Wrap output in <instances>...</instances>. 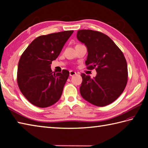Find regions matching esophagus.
<instances>
[{"label": "esophagus", "mask_w": 148, "mask_h": 148, "mask_svg": "<svg viewBox=\"0 0 148 148\" xmlns=\"http://www.w3.org/2000/svg\"><path fill=\"white\" fill-rule=\"evenodd\" d=\"M69 75H70V76H75V75H76V72L73 71H69Z\"/></svg>", "instance_id": "esophagus-1"}]
</instances>
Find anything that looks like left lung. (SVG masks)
I'll return each mask as SVG.
<instances>
[{
	"label": "left lung",
	"mask_w": 148,
	"mask_h": 148,
	"mask_svg": "<svg viewBox=\"0 0 148 148\" xmlns=\"http://www.w3.org/2000/svg\"><path fill=\"white\" fill-rule=\"evenodd\" d=\"M77 38L87 48V69H95L97 71L93 79L81 74V95L93 105H109L118 98L127 85L126 59L111 39L102 32L80 30L77 31Z\"/></svg>",
	"instance_id": "1"
}]
</instances>
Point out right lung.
<instances>
[{"mask_svg": "<svg viewBox=\"0 0 148 148\" xmlns=\"http://www.w3.org/2000/svg\"><path fill=\"white\" fill-rule=\"evenodd\" d=\"M73 32L67 30L40 36L21 55L17 82L22 94L33 105L47 108L60 98L69 72L63 70L55 73L50 64L58 57Z\"/></svg>", "mask_w": 148, "mask_h": 148, "instance_id": "obj_1", "label": "right lung"}]
</instances>
